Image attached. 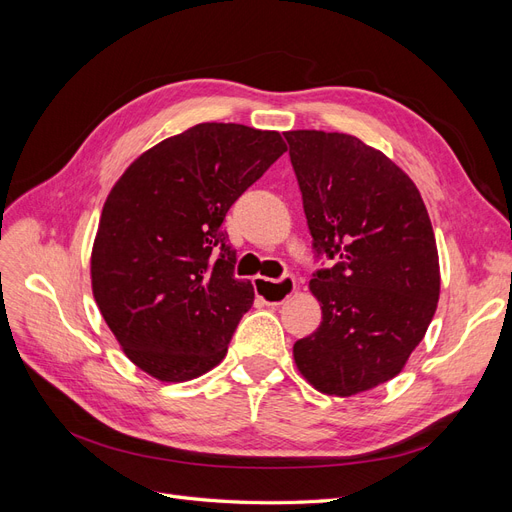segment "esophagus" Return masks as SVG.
<instances>
[{"label":"esophagus","mask_w":512,"mask_h":512,"mask_svg":"<svg viewBox=\"0 0 512 512\" xmlns=\"http://www.w3.org/2000/svg\"><path fill=\"white\" fill-rule=\"evenodd\" d=\"M254 290L267 305H282L297 290V280L292 275H284L280 280H269V277L258 275L254 277Z\"/></svg>","instance_id":"34e87169"}]
</instances>
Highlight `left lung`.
I'll list each match as a JSON object with an SVG mask.
<instances>
[{
  "instance_id": "8db88e82",
  "label": "left lung",
  "mask_w": 512,
  "mask_h": 512,
  "mask_svg": "<svg viewBox=\"0 0 512 512\" xmlns=\"http://www.w3.org/2000/svg\"><path fill=\"white\" fill-rule=\"evenodd\" d=\"M316 258L320 327L294 344L318 391L350 397L395 378L440 297L438 247L412 179L350 134L286 132Z\"/></svg>"
}]
</instances>
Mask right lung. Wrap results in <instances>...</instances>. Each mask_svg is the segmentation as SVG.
I'll return each instance as SVG.
<instances>
[{"label": "right lung", "instance_id": "1", "mask_svg": "<svg viewBox=\"0 0 512 512\" xmlns=\"http://www.w3.org/2000/svg\"><path fill=\"white\" fill-rule=\"evenodd\" d=\"M280 132L198 123L134 160L108 194L91 286L128 359L162 382L218 365L254 303L222 230L232 203L282 156Z\"/></svg>", "mask_w": 512, "mask_h": 512}]
</instances>
